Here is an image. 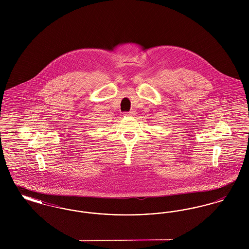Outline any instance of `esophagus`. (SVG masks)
Listing matches in <instances>:
<instances>
[{"mask_svg":"<svg viewBox=\"0 0 249 249\" xmlns=\"http://www.w3.org/2000/svg\"><path fill=\"white\" fill-rule=\"evenodd\" d=\"M125 115H126V116H133V115H135V111H130V112L126 113Z\"/></svg>","mask_w":249,"mask_h":249,"instance_id":"obj_1","label":"esophagus"}]
</instances>
